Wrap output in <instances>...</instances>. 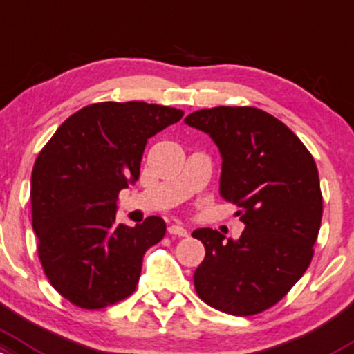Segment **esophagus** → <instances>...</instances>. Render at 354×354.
I'll use <instances>...</instances> for the list:
<instances>
[{"label":"esophagus","mask_w":354,"mask_h":354,"mask_svg":"<svg viewBox=\"0 0 354 354\" xmlns=\"http://www.w3.org/2000/svg\"><path fill=\"white\" fill-rule=\"evenodd\" d=\"M168 232H169V235H176V236H186V235H188V232H186V228L181 223L169 225Z\"/></svg>","instance_id":"esophagus-1"}]
</instances>
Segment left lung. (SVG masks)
Listing matches in <instances>:
<instances>
[{
  "label": "left lung",
  "instance_id": "8db88e82",
  "mask_svg": "<svg viewBox=\"0 0 354 354\" xmlns=\"http://www.w3.org/2000/svg\"><path fill=\"white\" fill-rule=\"evenodd\" d=\"M185 122L218 146L220 193L245 225L235 242L212 228L193 232L205 245L196 294L221 313L254 316L277 304L313 260L322 218L317 166L284 122L257 107L201 109Z\"/></svg>",
  "mask_w": 354,
  "mask_h": 354
}]
</instances>
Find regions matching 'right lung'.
<instances>
[{
	"instance_id": "obj_1",
	"label": "right lung",
	"mask_w": 354,
	"mask_h": 354,
	"mask_svg": "<svg viewBox=\"0 0 354 354\" xmlns=\"http://www.w3.org/2000/svg\"><path fill=\"white\" fill-rule=\"evenodd\" d=\"M183 111L146 102H97L62 124L32 171L38 259L53 289L80 309H102L136 290L142 257L165 220L115 223L119 192L139 180L147 139Z\"/></svg>"
}]
</instances>
